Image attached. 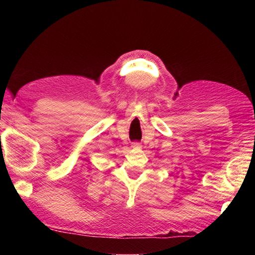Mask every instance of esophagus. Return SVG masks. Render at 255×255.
<instances>
[{"mask_svg": "<svg viewBox=\"0 0 255 255\" xmlns=\"http://www.w3.org/2000/svg\"><path fill=\"white\" fill-rule=\"evenodd\" d=\"M131 146H132V147H135V148H139L141 145H140V143H138V141H133Z\"/></svg>", "mask_w": 255, "mask_h": 255, "instance_id": "1", "label": "esophagus"}]
</instances>
